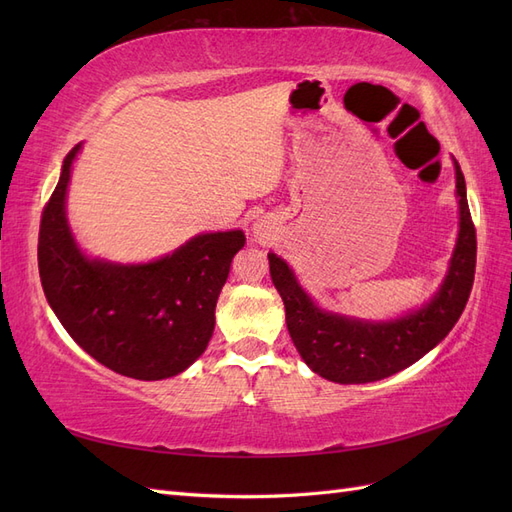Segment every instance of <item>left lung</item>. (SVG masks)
<instances>
[{
  "label": "left lung",
  "mask_w": 512,
  "mask_h": 512,
  "mask_svg": "<svg viewBox=\"0 0 512 512\" xmlns=\"http://www.w3.org/2000/svg\"><path fill=\"white\" fill-rule=\"evenodd\" d=\"M459 237L451 267L427 305L391 322H365L322 309L307 297L286 262L269 254L271 280L286 307V324L301 359L318 376L337 384H365L410 367L455 327L468 303L476 269V228L468 207L466 179L455 160Z\"/></svg>",
  "instance_id": "1"
}]
</instances>
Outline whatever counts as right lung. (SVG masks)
I'll use <instances>...</instances> for the list:
<instances>
[{"label": "right lung", "mask_w": 512, "mask_h": 512, "mask_svg": "<svg viewBox=\"0 0 512 512\" xmlns=\"http://www.w3.org/2000/svg\"><path fill=\"white\" fill-rule=\"evenodd\" d=\"M79 149L66 156L40 220L38 269L46 301L74 342L104 367L136 380L177 376L209 344L215 303L245 235L207 232L147 265L89 260L66 220Z\"/></svg>", "instance_id": "right-lung-1"}]
</instances>
